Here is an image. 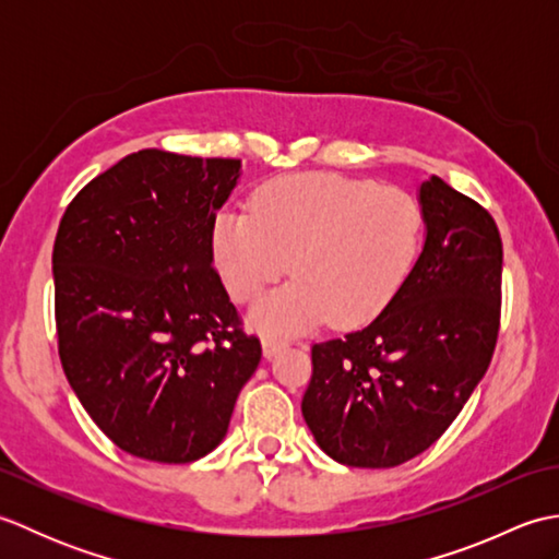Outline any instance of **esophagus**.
<instances>
[{"mask_svg":"<svg viewBox=\"0 0 559 559\" xmlns=\"http://www.w3.org/2000/svg\"><path fill=\"white\" fill-rule=\"evenodd\" d=\"M261 348H264V358H273L278 350L286 348V341L283 338H273V336H264L261 338Z\"/></svg>","mask_w":559,"mask_h":559,"instance_id":"obj_1","label":"esophagus"}]
</instances>
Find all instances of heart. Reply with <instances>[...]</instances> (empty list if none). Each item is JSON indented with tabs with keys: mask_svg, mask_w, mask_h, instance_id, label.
Here are the masks:
<instances>
[{
	"mask_svg": "<svg viewBox=\"0 0 559 559\" xmlns=\"http://www.w3.org/2000/svg\"><path fill=\"white\" fill-rule=\"evenodd\" d=\"M425 211L399 187L334 173L278 177L213 225V257L237 302H252L286 276L298 278L249 314L266 334H302L331 317L370 322L403 288L420 257Z\"/></svg>",
	"mask_w": 559,
	"mask_h": 559,
	"instance_id": "b5f03b06",
	"label": "heart"
}]
</instances>
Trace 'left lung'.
<instances>
[{"label": "left lung", "mask_w": 559, "mask_h": 559, "mask_svg": "<svg viewBox=\"0 0 559 559\" xmlns=\"http://www.w3.org/2000/svg\"><path fill=\"white\" fill-rule=\"evenodd\" d=\"M425 245L372 324L312 346L302 415L326 454L394 468L454 423L488 372L502 307V237L478 201L432 175Z\"/></svg>", "instance_id": "8db88e82"}]
</instances>
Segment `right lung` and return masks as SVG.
Segmentation results:
<instances>
[{"instance_id":"1","label":"right lung","mask_w":559,"mask_h":559,"mask_svg":"<svg viewBox=\"0 0 559 559\" xmlns=\"http://www.w3.org/2000/svg\"><path fill=\"white\" fill-rule=\"evenodd\" d=\"M235 158L144 148L71 199L52 249L59 360L127 454L189 463L228 432L261 343L213 269Z\"/></svg>"}]
</instances>
